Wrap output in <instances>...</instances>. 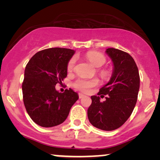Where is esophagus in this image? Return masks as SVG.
<instances>
[{"instance_id":"esophagus-1","label":"esophagus","mask_w":160,"mask_h":160,"mask_svg":"<svg viewBox=\"0 0 160 160\" xmlns=\"http://www.w3.org/2000/svg\"><path fill=\"white\" fill-rule=\"evenodd\" d=\"M84 95H83V94H82V93H78V98H84Z\"/></svg>"}]
</instances>
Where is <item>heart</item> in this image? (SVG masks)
Returning a JSON list of instances; mask_svg holds the SVG:
<instances>
[{
  "instance_id": "b5f03b06",
  "label": "heart",
  "mask_w": 160,
  "mask_h": 160,
  "mask_svg": "<svg viewBox=\"0 0 160 160\" xmlns=\"http://www.w3.org/2000/svg\"><path fill=\"white\" fill-rule=\"evenodd\" d=\"M85 57L94 66L100 68L106 62V58L103 54L100 52H95V51H89L87 52ZM76 62V57H73L71 58V60L68 61L67 65L68 71L71 72L74 70ZM100 74L102 78H107L110 76V71L106 68H102L100 70ZM99 84L98 79H92V80H87L84 78H78L73 83V86L78 90L87 92L90 90L91 88L97 86Z\"/></svg>"
}]
</instances>
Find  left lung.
Listing matches in <instances>:
<instances>
[{"label": "left lung", "mask_w": 160, "mask_h": 160, "mask_svg": "<svg viewBox=\"0 0 160 160\" xmlns=\"http://www.w3.org/2000/svg\"><path fill=\"white\" fill-rule=\"evenodd\" d=\"M106 52L113 64L112 76L100 89L98 96L91 97L87 116L94 127L111 131L124 124L132 113L138 95L140 76L134 59L128 53L114 48H108ZM101 94L107 95L103 102L99 100Z\"/></svg>", "instance_id": "1"}]
</instances>
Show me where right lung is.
<instances>
[{"instance_id": "obj_1", "label": "right lung", "mask_w": 160, "mask_h": 160, "mask_svg": "<svg viewBox=\"0 0 160 160\" xmlns=\"http://www.w3.org/2000/svg\"><path fill=\"white\" fill-rule=\"evenodd\" d=\"M75 52L65 48H50L38 52L30 58L25 70L23 102L35 123L43 128L62 124L78 99L73 89L63 93L55 86L67 76V65Z\"/></svg>"}]
</instances>
